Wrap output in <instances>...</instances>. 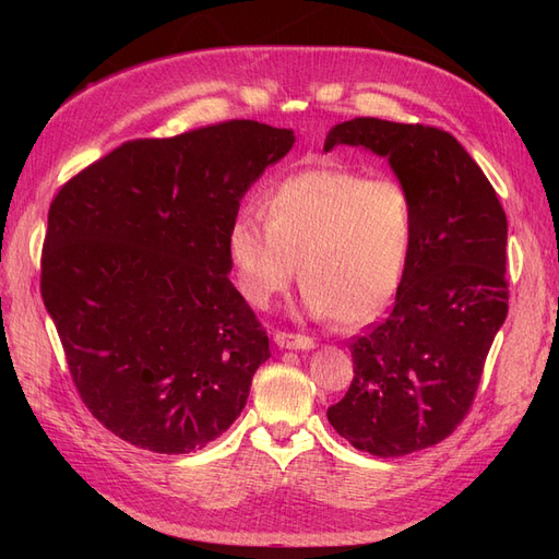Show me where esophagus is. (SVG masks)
Instances as JSON below:
<instances>
[{
  "mask_svg": "<svg viewBox=\"0 0 559 559\" xmlns=\"http://www.w3.org/2000/svg\"><path fill=\"white\" fill-rule=\"evenodd\" d=\"M275 343L282 349H300V352H308L314 349V341L308 335H294V333H275Z\"/></svg>",
  "mask_w": 559,
  "mask_h": 559,
  "instance_id": "obj_1",
  "label": "esophagus"
}]
</instances>
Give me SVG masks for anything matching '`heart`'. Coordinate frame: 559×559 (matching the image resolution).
Wrapping results in <instances>:
<instances>
[{
	"mask_svg": "<svg viewBox=\"0 0 559 559\" xmlns=\"http://www.w3.org/2000/svg\"><path fill=\"white\" fill-rule=\"evenodd\" d=\"M415 240V198L399 179L343 167L302 170L265 198V218L245 212L228 228L240 294L265 310L300 263L302 306L345 324L376 319L394 298Z\"/></svg>",
	"mask_w": 559,
	"mask_h": 559,
	"instance_id": "heart-1",
	"label": "heart"
}]
</instances>
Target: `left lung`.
Instances as JSON below:
<instances>
[{"label": "left lung", "mask_w": 559, "mask_h": 559, "mask_svg": "<svg viewBox=\"0 0 559 559\" xmlns=\"http://www.w3.org/2000/svg\"><path fill=\"white\" fill-rule=\"evenodd\" d=\"M386 158L415 198V240L389 317L349 345L354 380L331 427L364 452L403 456L448 438L468 413L487 352L509 314L501 202L450 132L354 118L324 151Z\"/></svg>", "instance_id": "8db88e82"}]
</instances>
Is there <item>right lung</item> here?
<instances>
[{"label": "right lung", "instance_id": "obj_1", "mask_svg": "<svg viewBox=\"0 0 559 559\" xmlns=\"http://www.w3.org/2000/svg\"><path fill=\"white\" fill-rule=\"evenodd\" d=\"M294 142L259 121L134 140L50 202L44 306L83 403L123 441L186 454L240 417L270 349L228 280V228Z\"/></svg>", "mask_w": 559, "mask_h": 559}]
</instances>
